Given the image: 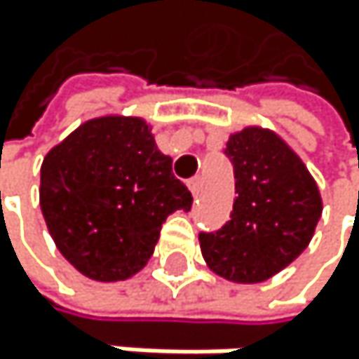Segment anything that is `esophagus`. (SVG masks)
<instances>
[{
    "label": "esophagus",
    "mask_w": 359,
    "mask_h": 359,
    "mask_svg": "<svg viewBox=\"0 0 359 359\" xmlns=\"http://www.w3.org/2000/svg\"><path fill=\"white\" fill-rule=\"evenodd\" d=\"M187 187H189L191 196H194V198H198V194H200V187H202V185H200V176H194L191 181L187 183Z\"/></svg>",
    "instance_id": "34e87169"
}]
</instances>
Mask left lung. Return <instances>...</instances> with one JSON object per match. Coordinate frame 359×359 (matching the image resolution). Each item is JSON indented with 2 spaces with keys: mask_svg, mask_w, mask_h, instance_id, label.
Instances as JSON below:
<instances>
[{
  "mask_svg": "<svg viewBox=\"0 0 359 359\" xmlns=\"http://www.w3.org/2000/svg\"><path fill=\"white\" fill-rule=\"evenodd\" d=\"M226 155L234 165L237 198L222 230L200 234V250L224 280L258 284L308 248L323 200L306 163L271 129L230 133Z\"/></svg>",
  "mask_w": 359,
  "mask_h": 359,
  "instance_id": "left-lung-1",
  "label": "left lung"
}]
</instances>
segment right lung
<instances>
[{
  "label": "right lung",
  "mask_w": 359,
  "mask_h": 359,
  "mask_svg": "<svg viewBox=\"0 0 359 359\" xmlns=\"http://www.w3.org/2000/svg\"><path fill=\"white\" fill-rule=\"evenodd\" d=\"M38 191L55 248L96 282L142 271L168 215L191 209L150 125L120 114L92 118L55 144L40 165Z\"/></svg>",
  "instance_id": "obj_1"
}]
</instances>
